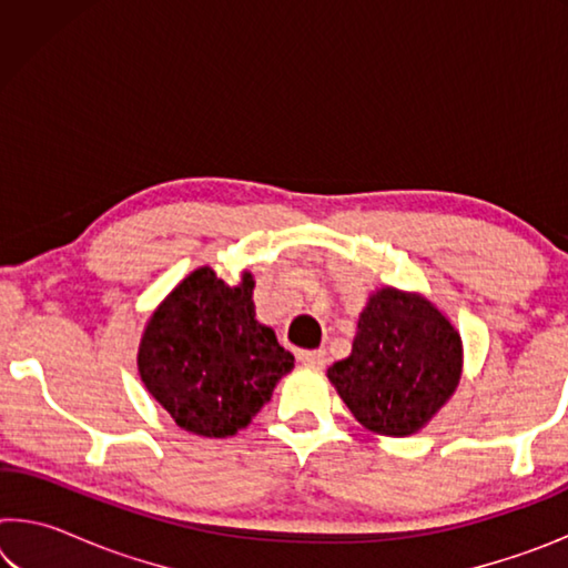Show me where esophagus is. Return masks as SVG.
Instances as JSON below:
<instances>
[{"label":"esophagus","instance_id":"obj_1","mask_svg":"<svg viewBox=\"0 0 568 568\" xmlns=\"http://www.w3.org/2000/svg\"><path fill=\"white\" fill-rule=\"evenodd\" d=\"M297 361H301L303 365H311V368H323L325 351H303V353H297Z\"/></svg>","mask_w":568,"mask_h":568}]
</instances>
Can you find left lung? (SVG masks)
Listing matches in <instances>:
<instances>
[{"label": "left lung", "instance_id": "1", "mask_svg": "<svg viewBox=\"0 0 568 568\" xmlns=\"http://www.w3.org/2000/svg\"><path fill=\"white\" fill-rule=\"evenodd\" d=\"M460 355V335L426 297L383 287L361 313L353 353L328 378L365 428L410 436L456 390Z\"/></svg>", "mask_w": 568, "mask_h": 568}]
</instances>
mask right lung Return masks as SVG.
Returning <instances> with one entry per match:
<instances>
[{"label":"right lung","instance_id":"1","mask_svg":"<svg viewBox=\"0 0 568 568\" xmlns=\"http://www.w3.org/2000/svg\"><path fill=\"white\" fill-rule=\"evenodd\" d=\"M253 285L250 273L227 285L200 267L165 297L142 335L140 376L190 434H237L293 368V353L255 321Z\"/></svg>","mask_w":568,"mask_h":568}]
</instances>
